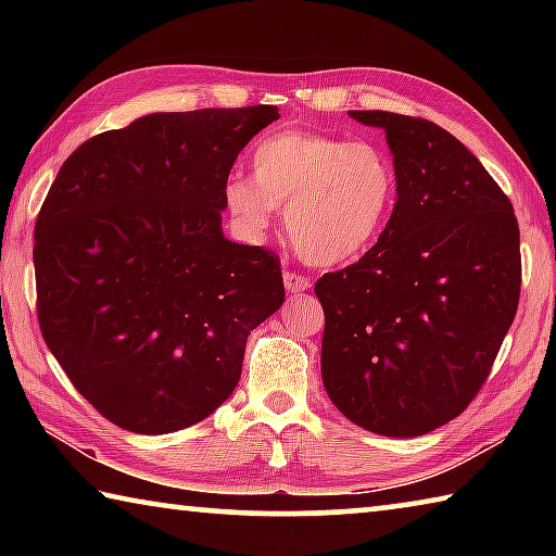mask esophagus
<instances>
[{
    "mask_svg": "<svg viewBox=\"0 0 556 556\" xmlns=\"http://www.w3.org/2000/svg\"><path fill=\"white\" fill-rule=\"evenodd\" d=\"M285 287L289 294H299V291H306L312 287V281H308V277L299 275V271H285Z\"/></svg>",
    "mask_w": 556,
    "mask_h": 556,
    "instance_id": "obj_1",
    "label": "esophagus"
}]
</instances>
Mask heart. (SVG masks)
I'll return each instance as SVG.
<instances>
[{
	"label": "heart",
	"instance_id": "1",
	"mask_svg": "<svg viewBox=\"0 0 556 556\" xmlns=\"http://www.w3.org/2000/svg\"><path fill=\"white\" fill-rule=\"evenodd\" d=\"M397 199V168L375 142L281 129L252 149V178L232 174L223 203L257 238L287 208L291 248L312 265H343L378 242Z\"/></svg>",
	"mask_w": 556,
	"mask_h": 556
}]
</instances>
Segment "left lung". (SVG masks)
I'll list each match as a JSON object with an SVG mask.
<instances>
[{"instance_id": "1", "label": "left lung", "mask_w": 556, "mask_h": 556, "mask_svg": "<svg viewBox=\"0 0 556 556\" xmlns=\"http://www.w3.org/2000/svg\"><path fill=\"white\" fill-rule=\"evenodd\" d=\"M348 115L384 129L397 203L378 244L316 281L324 388L353 425L421 437L458 417L491 375L520 301V228L446 129L384 110Z\"/></svg>"}]
</instances>
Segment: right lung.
Returning <instances> with one entry per match:
<instances>
[{"label":"right lung","instance_id":"add662e5","mask_svg":"<svg viewBox=\"0 0 556 556\" xmlns=\"http://www.w3.org/2000/svg\"><path fill=\"white\" fill-rule=\"evenodd\" d=\"M275 105L154 112L65 159L34 235L46 345L102 417L172 434L213 414L285 304L279 257L223 235V186Z\"/></svg>","mask_w":556,"mask_h":556}]
</instances>
